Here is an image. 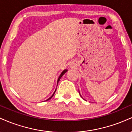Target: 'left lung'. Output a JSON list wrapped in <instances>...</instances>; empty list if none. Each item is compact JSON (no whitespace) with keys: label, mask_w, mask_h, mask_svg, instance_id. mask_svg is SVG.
Returning a JSON list of instances; mask_svg holds the SVG:
<instances>
[{"label":"left lung","mask_w":132,"mask_h":132,"mask_svg":"<svg viewBox=\"0 0 132 132\" xmlns=\"http://www.w3.org/2000/svg\"><path fill=\"white\" fill-rule=\"evenodd\" d=\"M79 94H80V92H79ZM80 95H81V97H82V96H81V94H80Z\"/></svg>","instance_id":"obj_1"}]
</instances>
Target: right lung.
Returning <instances> with one entry per match:
<instances>
[{
	"mask_svg": "<svg viewBox=\"0 0 132 132\" xmlns=\"http://www.w3.org/2000/svg\"><path fill=\"white\" fill-rule=\"evenodd\" d=\"M67 71H68V69H64V70H63V71H62V72H61V75H60V76H59V78H58V79H57V84H58L59 81H60V79H61V77H62V76H63V75H64V74H65V73H66V72H67ZM56 89H55V90H54V93H53V95H51V96L50 97V98H48V99H46V101H48V100L51 99V98H52V97H53V95H54V93H55V92H56Z\"/></svg>",
	"mask_w": 132,
	"mask_h": 132,
	"instance_id": "1",
	"label": "right lung"
}]
</instances>
